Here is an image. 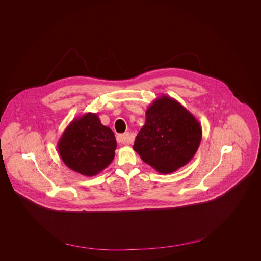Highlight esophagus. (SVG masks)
<instances>
[{
    "label": "esophagus",
    "mask_w": 261,
    "mask_h": 261,
    "mask_svg": "<svg viewBox=\"0 0 261 261\" xmlns=\"http://www.w3.org/2000/svg\"><path fill=\"white\" fill-rule=\"evenodd\" d=\"M117 142L119 144H129L131 143V138L129 133H124V134L118 135L117 136Z\"/></svg>",
    "instance_id": "34e87169"
}]
</instances>
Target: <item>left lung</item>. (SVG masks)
Masks as SVG:
<instances>
[{
	"label": "left lung",
	"instance_id": "left-lung-1",
	"mask_svg": "<svg viewBox=\"0 0 261 261\" xmlns=\"http://www.w3.org/2000/svg\"><path fill=\"white\" fill-rule=\"evenodd\" d=\"M145 114V124L136 137L133 149L159 173H172L186 166L202 139L196 118L167 95L155 99Z\"/></svg>",
	"mask_w": 261,
	"mask_h": 261
}]
</instances>
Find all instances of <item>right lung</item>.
Returning a JSON list of instances; mask_svg holds the SVG:
<instances>
[{
    "label": "right lung",
    "mask_w": 261,
    "mask_h": 261,
    "mask_svg": "<svg viewBox=\"0 0 261 261\" xmlns=\"http://www.w3.org/2000/svg\"><path fill=\"white\" fill-rule=\"evenodd\" d=\"M59 155L71 170L91 177L102 171L115 157L117 141L95 113L72 119L57 142Z\"/></svg>",
    "instance_id": "obj_1"
}]
</instances>
